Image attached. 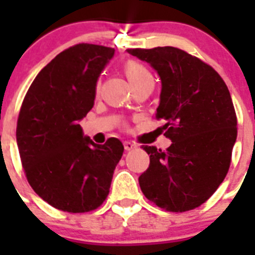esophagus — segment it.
<instances>
[{"label": "esophagus", "instance_id": "obj_1", "mask_svg": "<svg viewBox=\"0 0 255 255\" xmlns=\"http://www.w3.org/2000/svg\"><path fill=\"white\" fill-rule=\"evenodd\" d=\"M124 147H125L126 150H131V149H134V148H136V144H134L132 141L128 140L124 143Z\"/></svg>", "mask_w": 255, "mask_h": 255}]
</instances>
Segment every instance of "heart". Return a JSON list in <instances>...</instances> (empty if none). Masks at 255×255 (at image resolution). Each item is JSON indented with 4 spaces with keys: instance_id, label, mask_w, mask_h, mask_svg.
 Here are the masks:
<instances>
[{
    "instance_id": "1",
    "label": "heart",
    "mask_w": 255,
    "mask_h": 255,
    "mask_svg": "<svg viewBox=\"0 0 255 255\" xmlns=\"http://www.w3.org/2000/svg\"><path fill=\"white\" fill-rule=\"evenodd\" d=\"M124 71H125V75L129 79L130 84L134 85L135 83L140 82L143 79L150 78V73L148 71V69L145 66H143L139 62H135V61H128L125 65H124ZM98 88V87H97Z\"/></svg>"
}]
</instances>
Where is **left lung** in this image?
Returning <instances> with one entry per match:
<instances>
[{
    "label": "left lung",
    "instance_id": "8db88e82",
    "mask_svg": "<svg viewBox=\"0 0 255 255\" xmlns=\"http://www.w3.org/2000/svg\"><path fill=\"white\" fill-rule=\"evenodd\" d=\"M162 82L157 119L164 120L166 150L143 145L149 167L139 176L143 194L168 212L202 206L229 172L238 119L224 79L200 58L176 47L131 48Z\"/></svg>",
    "mask_w": 255,
    "mask_h": 255
}]
</instances>
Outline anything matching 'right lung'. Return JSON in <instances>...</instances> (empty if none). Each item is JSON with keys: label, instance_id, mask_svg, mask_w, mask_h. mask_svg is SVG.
Returning <instances> with one entry per match:
<instances>
[{"label": "right lung", "instance_id": "right-lung-1", "mask_svg": "<svg viewBox=\"0 0 255 255\" xmlns=\"http://www.w3.org/2000/svg\"><path fill=\"white\" fill-rule=\"evenodd\" d=\"M115 49L79 43L40 70L20 107L16 141L26 180L47 203L69 213L102 206L124 145L96 144L79 121L92 110L97 79Z\"/></svg>", "mask_w": 255, "mask_h": 255}]
</instances>
